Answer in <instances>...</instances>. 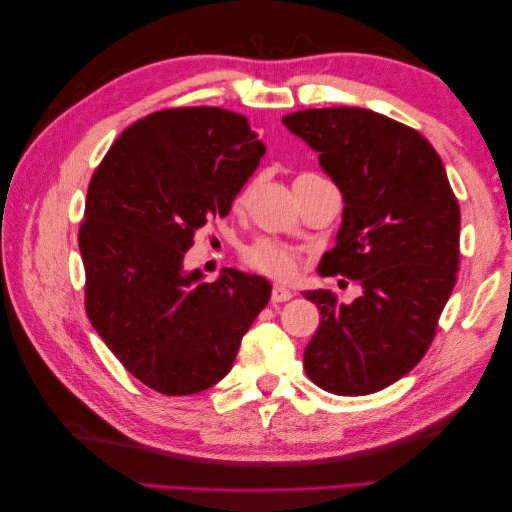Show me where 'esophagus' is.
<instances>
[{"label": "esophagus", "instance_id": "1", "mask_svg": "<svg viewBox=\"0 0 512 512\" xmlns=\"http://www.w3.org/2000/svg\"><path fill=\"white\" fill-rule=\"evenodd\" d=\"M292 297H295V292L288 290L286 286H273V295H270V299H273V303H281V301H290Z\"/></svg>", "mask_w": 512, "mask_h": 512}]
</instances>
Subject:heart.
<instances>
[{
    "label": "heart",
    "mask_w": 512,
    "mask_h": 512,
    "mask_svg": "<svg viewBox=\"0 0 512 512\" xmlns=\"http://www.w3.org/2000/svg\"><path fill=\"white\" fill-rule=\"evenodd\" d=\"M242 259L246 266L273 277H290L299 266L295 250L275 242V239H257V242L244 246Z\"/></svg>",
    "instance_id": "heart-1"
}]
</instances>
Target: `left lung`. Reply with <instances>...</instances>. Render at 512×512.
<instances>
[{"label":"left lung","instance_id":"1","mask_svg":"<svg viewBox=\"0 0 512 512\" xmlns=\"http://www.w3.org/2000/svg\"><path fill=\"white\" fill-rule=\"evenodd\" d=\"M281 121L319 151L345 200L321 275L363 288L352 303L303 292L321 314L303 369L330 394H374L411 372L436 336L460 264L458 198L429 140L383 114L323 107Z\"/></svg>","mask_w":512,"mask_h":512}]
</instances>
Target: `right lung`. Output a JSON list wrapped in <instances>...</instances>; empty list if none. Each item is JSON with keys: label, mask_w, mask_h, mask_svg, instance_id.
<instances>
[{"label": "right lung", "mask_w": 512, "mask_h": 512, "mask_svg": "<svg viewBox=\"0 0 512 512\" xmlns=\"http://www.w3.org/2000/svg\"><path fill=\"white\" fill-rule=\"evenodd\" d=\"M266 147L242 114L173 107L140 118L96 167L79 226L85 312L129 374L191 396L231 372L270 299L264 277L228 268L206 284L184 253L224 217Z\"/></svg>", "instance_id": "obj_1"}]
</instances>
